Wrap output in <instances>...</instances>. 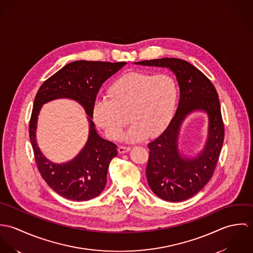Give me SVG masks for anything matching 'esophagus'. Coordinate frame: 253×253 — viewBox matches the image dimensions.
<instances>
[{
    "instance_id": "obj_1",
    "label": "esophagus",
    "mask_w": 253,
    "mask_h": 253,
    "mask_svg": "<svg viewBox=\"0 0 253 253\" xmlns=\"http://www.w3.org/2000/svg\"><path fill=\"white\" fill-rule=\"evenodd\" d=\"M129 150H130V147H126V146H120V147L118 148V151H119L120 154L127 153Z\"/></svg>"
}]
</instances>
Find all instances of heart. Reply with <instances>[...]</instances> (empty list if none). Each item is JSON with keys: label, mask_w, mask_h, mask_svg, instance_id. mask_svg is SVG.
Instances as JSON below:
<instances>
[{"label": "heart", "mask_w": 253, "mask_h": 253, "mask_svg": "<svg viewBox=\"0 0 253 253\" xmlns=\"http://www.w3.org/2000/svg\"><path fill=\"white\" fill-rule=\"evenodd\" d=\"M174 79L166 74L130 72L118 79L107 91L108 99L97 101L93 118L109 138L121 137L128 124L132 123L123 139L129 143L156 137L169 125L177 100Z\"/></svg>", "instance_id": "1"}]
</instances>
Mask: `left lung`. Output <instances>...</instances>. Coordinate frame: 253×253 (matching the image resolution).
<instances>
[{"label": "left lung", "mask_w": 253, "mask_h": 253, "mask_svg": "<svg viewBox=\"0 0 253 253\" xmlns=\"http://www.w3.org/2000/svg\"><path fill=\"white\" fill-rule=\"evenodd\" d=\"M137 65L166 67L176 76L180 97L174 117L166 130L148 144L150 150L146 177L151 190L168 202H182L198 194L213 175L224 141L220 102L212 83L194 65L178 58H160L135 62ZM194 111L208 116V134L204 148L195 157L180 153V126Z\"/></svg>", "instance_id": "left-lung-1"}]
</instances>
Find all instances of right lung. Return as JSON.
Masks as SVG:
<instances>
[{"mask_svg": "<svg viewBox=\"0 0 253 253\" xmlns=\"http://www.w3.org/2000/svg\"><path fill=\"white\" fill-rule=\"evenodd\" d=\"M126 62L78 60L65 65L48 78L39 88L29 124V136L38 169L47 185L58 195L72 201L93 199L104 190L109 165L118 155L117 146L103 139L92 122L96 95L102 84ZM60 98L77 101L85 109L90 124L89 138L71 161L55 164L39 150L36 139L37 116L45 103Z\"/></svg>", "mask_w": 253, "mask_h": 253, "instance_id": "add662e5", "label": "right lung"}]
</instances>
